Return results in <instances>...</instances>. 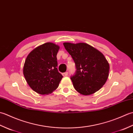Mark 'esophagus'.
Instances as JSON below:
<instances>
[{
	"mask_svg": "<svg viewBox=\"0 0 133 133\" xmlns=\"http://www.w3.org/2000/svg\"><path fill=\"white\" fill-rule=\"evenodd\" d=\"M68 74H69V72H67H67H65L63 73V75L64 76H67V75H68Z\"/></svg>",
	"mask_w": 133,
	"mask_h": 133,
	"instance_id": "esophagus-1",
	"label": "esophagus"
}]
</instances>
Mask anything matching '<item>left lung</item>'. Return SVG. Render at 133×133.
Masks as SVG:
<instances>
[{"instance_id":"obj_1","label":"left lung","mask_w":133,"mask_h":133,"mask_svg":"<svg viewBox=\"0 0 133 133\" xmlns=\"http://www.w3.org/2000/svg\"><path fill=\"white\" fill-rule=\"evenodd\" d=\"M64 48L75 63L76 72L71 77L73 86L80 94H94L105 84L110 66L99 51L84 43H64Z\"/></svg>"}]
</instances>
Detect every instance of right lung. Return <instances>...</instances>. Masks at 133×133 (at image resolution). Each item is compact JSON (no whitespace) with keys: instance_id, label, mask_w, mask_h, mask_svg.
<instances>
[{"instance_id":"1","label":"right lung","mask_w":133,"mask_h":133,"mask_svg":"<svg viewBox=\"0 0 133 133\" xmlns=\"http://www.w3.org/2000/svg\"><path fill=\"white\" fill-rule=\"evenodd\" d=\"M59 49L58 45L48 42L35 48L27 56L23 74L30 87L38 94L52 92L63 78L56 67Z\"/></svg>"}]
</instances>
